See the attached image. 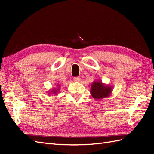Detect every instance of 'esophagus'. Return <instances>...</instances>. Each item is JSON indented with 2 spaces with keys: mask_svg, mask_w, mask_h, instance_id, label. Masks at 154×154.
Returning a JSON list of instances; mask_svg holds the SVG:
<instances>
[{
  "mask_svg": "<svg viewBox=\"0 0 154 154\" xmlns=\"http://www.w3.org/2000/svg\"><path fill=\"white\" fill-rule=\"evenodd\" d=\"M73 81H75V82H80L81 78L79 77H75L73 78Z\"/></svg>",
  "mask_w": 154,
  "mask_h": 154,
  "instance_id": "34e87169",
  "label": "esophagus"
}]
</instances>
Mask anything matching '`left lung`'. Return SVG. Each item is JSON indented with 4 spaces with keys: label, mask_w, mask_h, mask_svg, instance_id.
<instances>
[{
    "label": "left lung",
    "mask_w": 154,
    "mask_h": 154,
    "mask_svg": "<svg viewBox=\"0 0 154 154\" xmlns=\"http://www.w3.org/2000/svg\"><path fill=\"white\" fill-rule=\"evenodd\" d=\"M113 87L108 85L102 81H94L91 84V94L94 99L100 100L109 97L112 92Z\"/></svg>",
    "instance_id": "1"
}]
</instances>
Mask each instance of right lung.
<instances>
[{
    "label": "right lung",
    "instance_id": "add662e5",
    "mask_svg": "<svg viewBox=\"0 0 154 154\" xmlns=\"http://www.w3.org/2000/svg\"><path fill=\"white\" fill-rule=\"evenodd\" d=\"M60 85H57V88H54V89H52V90L49 91H48V93H51V94H55V95H57V93L60 92Z\"/></svg>",
    "mask_w": 154,
    "mask_h": 154
}]
</instances>
